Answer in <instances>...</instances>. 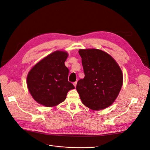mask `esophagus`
Masks as SVG:
<instances>
[{
	"label": "esophagus",
	"mask_w": 150,
	"mask_h": 150,
	"mask_svg": "<svg viewBox=\"0 0 150 150\" xmlns=\"http://www.w3.org/2000/svg\"><path fill=\"white\" fill-rule=\"evenodd\" d=\"M73 84H74V86H75V88L76 87V84H77V81H76V82H74V83H73Z\"/></svg>",
	"instance_id": "1"
}]
</instances>
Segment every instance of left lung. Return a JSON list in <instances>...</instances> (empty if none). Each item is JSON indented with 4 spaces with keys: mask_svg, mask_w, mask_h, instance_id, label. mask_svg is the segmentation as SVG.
Returning <instances> with one entry per match:
<instances>
[{
    "mask_svg": "<svg viewBox=\"0 0 150 150\" xmlns=\"http://www.w3.org/2000/svg\"><path fill=\"white\" fill-rule=\"evenodd\" d=\"M84 78L76 86L82 103L93 110L106 108L118 96L122 84V71L110 55L96 49H80Z\"/></svg>",
    "mask_w": 150,
    "mask_h": 150,
    "instance_id": "8db88e82",
    "label": "left lung"
}]
</instances>
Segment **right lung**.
I'll return each instance as SVG.
<instances>
[{"label":"right lung","instance_id":"add662e5","mask_svg":"<svg viewBox=\"0 0 150 150\" xmlns=\"http://www.w3.org/2000/svg\"><path fill=\"white\" fill-rule=\"evenodd\" d=\"M68 54L55 51L36 64L28 73L27 84L32 96L45 106H55L64 101L74 86L68 81L69 69L64 62Z\"/></svg>","mask_w":150,"mask_h":150}]
</instances>
